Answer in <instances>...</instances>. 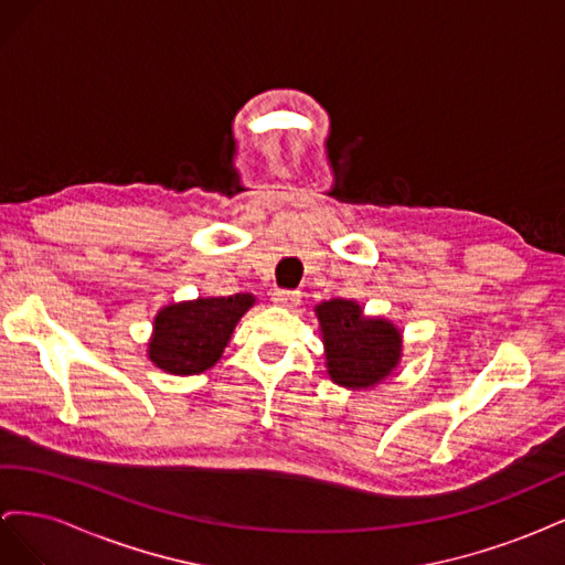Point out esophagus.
<instances>
[{
	"mask_svg": "<svg viewBox=\"0 0 565 565\" xmlns=\"http://www.w3.org/2000/svg\"><path fill=\"white\" fill-rule=\"evenodd\" d=\"M273 303L282 306V309H295L301 301V295L295 292V289H278V292H273Z\"/></svg>",
	"mask_w": 565,
	"mask_h": 565,
	"instance_id": "1",
	"label": "esophagus"
}]
</instances>
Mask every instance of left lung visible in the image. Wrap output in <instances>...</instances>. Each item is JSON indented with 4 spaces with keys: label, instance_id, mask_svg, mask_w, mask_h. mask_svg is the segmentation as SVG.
Instances as JSON below:
<instances>
[{
    "label": "left lung",
    "instance_id": "obj_1",
    "mask_svg": "<svg viewBox=\"0 0 565 565\" xmlns=\"http://www.w3.org/2000/svg\"><path fill=\"white\" fill-rule=\"evenodd\" d=\"M330 380L344 388L382 384L401 363L403 337L386 318L363 316L361 303L332 299L316 306Z\"/></svg>",
    "mask_w": 565,
    "mask_h": 565
}]
</instances>
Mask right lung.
I'll list each match as a JSON object with an SVG mask.
<instances>
[{"mask_svg":"<svg viewBox=\"0 0 565 565\" xmlns=\"http://www.w3.org/2000/svg\"><path fill=\"white\" fill-rule=\"evenodd\" d=\"M254 301V295H233L164 306L152 322L148 341L152 365L181 377L210 370L228 347L237 320Z\"/></svg>","mask_w":565,"mask_h":565,"instance_id":"obj_1","label":"right lung"}]
</instances>
